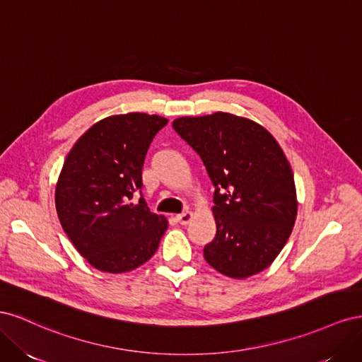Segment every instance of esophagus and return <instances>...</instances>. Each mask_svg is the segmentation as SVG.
I'll return each instance as SVG.
<instances>
[{"instance_id":"34e87169","label":"esophagus","mask_w":362,"mask_h":362,"mask_svg":"<svg viewBox=\"0 0 362 362\" xmlns=\"http://www.w3.org/2000/svg\"><path fill=\"white\" fill-rule=\"evenodd\" d=\"M192 218H193V213L189 211V210L177 216V221H178L181 225H189Z\"/></svg>"}]
</instances>
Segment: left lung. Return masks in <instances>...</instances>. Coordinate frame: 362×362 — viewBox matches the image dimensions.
Listing matches in <instances>:
<instances>
[{
  "label": "left lung",
  "mask_w": 362,
  "mask_h": 362,
  "mask_svg": "<svg viewBox=\"0 0 362 362\" xmlns=\"http://www.w3.org/2000/svg\"><path fill=\"white\" fill-rule=\"evenodd\" d=\"M172 127L198 152L216 187L217 231L204 258L229 278L257 275L286 246L298 216L286 154L264 127L231 113L184 116Z\"/></svg>",
  "instance_id": "8db88e82"
}]
</instances>
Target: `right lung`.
Wrapping results in <instances>:
<instances>
[{"label":"right lung","mask_w":362,"mask_h":362,"mask_svg":"<svg viewBox=\"0 0 362 362\" xmlns=\"http://www.w3.org/2000/svg\"><path fill=\"white\" fill-rule=\"evenodd\" d=\"M168 119L128 113L105 117L75 141L56 187V208L75 249L107 273L134 270L156 254L168 218L151 213L136 190L148 148ZM141 194V192H140Z\"/></svg>","instance_id":"1"}]
</instances>
